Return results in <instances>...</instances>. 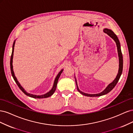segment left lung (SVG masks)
I'll return each mask as SVG.
<instances>
[{
	"label": "left lung",
	"mask_w": 133,
	"mask_h": 133,
	"mask_svg": "<svg viewBox=\"0 0 133 133\" xmlns=\"http://www.w3.org/2000/svg\"><path fill=\"white\" fill-rule=\"evenodd\" d=\"M104 32L107 34H108L110 38H111L112 39L115 41L116 47H117V50H118V57H119V70H118V73L117 75H116V78L115 79L112 81L111 83H110L109 85L106 87V88L104 89L103 91L99 92V93L98 94H88L85 93V92H84L82 91H80L79 89L78 86V84H77V81H76V79L75 78V83H76V87H77V89L78 91L81 93L82 95H85L87 96H90V97H95V96H102L104 95H105L108 94V92H109L113 88L115 87V86L116 85V84L118 82L120 78V76L122 75V71H123V55L122 53V50H121V47H120V42L118 39V38L117 37L113 31H112L111 30L109 29H104L103 30Z\"/></svg>",
	"instance_id": "obj_1"
}]
</instances>
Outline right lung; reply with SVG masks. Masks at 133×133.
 <instances>
[{
    "label": "right lung",
    "instance_id": "right-lung-1",
    "mask_svg": "<svg viewBox=\"0 0 133 133\" xmlns=\"http://www.w3.org/2000/svg\"><path fill=\"white\" fill-rule=\"evenodd\" d=\"M15 41L16 40L14 41L13 44V47H12V53H11V58H10V70H11V73L12 75V76H13V78L14 80V81L15 82V83H17V84L18 85V86L19 87V88H20V89H21L24 93L26 95L28 96H30L31 98H37V99H42V98H48L49 97V96H51L54 94V92H55V90H56V88H57V83L58 82V79L60 77V75L62 73V72L63 71V69H62L61 70L59 71V73L58 74V75L56 76V78L54 80V84H53V87L51 89V90L50 91H49L48 92H47L46 93L44 94H42V95H35V94H30L29 93V92H28L26 91V90L24 89L23 88V87L21 85V84L19 83V82H18V80L17 79V78H16V76L14 74V72L13 70V54H14V45H15Z\"/></svg>",
    "mask_w": 133,
    "mask_h": 133
}]
</instances>
